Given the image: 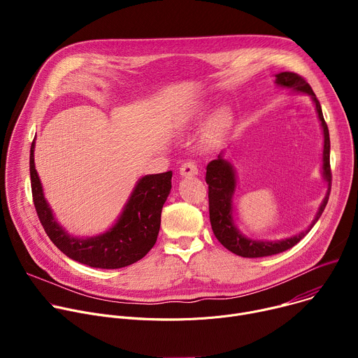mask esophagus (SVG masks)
Wrapping results in <instances>:
<instances>
[{
	"instance_id": "obj_1",
	"label": "esophagus",
	"mask_w": 358,
	"mask_h": 358,
	"mask_svg": "<svg viewBox=\"0 0 358 358\" xmlns=\"http://www.w3.org/2000/svg\"><path fill=\"white\" fill-rule=\"evenodd\" d=\"M180 174L187 177V176H196L198 174V167L196 163L194 160H188L185 163H182V166L180 167Z\"/></svg>"
}]
</instances>
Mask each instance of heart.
I'll return each mask as SVG.
<instances>
[{
	"mask_svg": "<svg viewBox=\"0 0 358 358\" xmlns=\"http://www.w3.org/2000/svg\"><path fill=\"white\" fill-rule=\"evenodd\" d=\"M229 122V115L227 110H218L210 120V123L206 127V133H203V137L208 143H214L225 130Z\"/></svg>",
	"mask_w": 358,
	"mask_h": 358,
	"instance_id": "heart-1",
	"label": "heart"
}]
</instances>
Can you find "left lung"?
Wrapping results in <instances>:
<instances>
[{"instance_id": "1", "label": "left lung", "mask_w": 358, "mask_h": 358, "mask_svg": "<svg viewBox=\"0 0 358 358\" xmlns=\"http://www.w3.org/2000/svg\"><path fill=\"white\" fill-rule=\"evenodd\" d=\"M275 83L280 87H290L297 92H304L312 96L316 110L319 115V119L322 122L323 127V134H324V148H323V176L327 181V194L326 198L323 199L322 206L319 208V213L312 222V225L292 236L283 241H253L246 236H243L234 225L232 220V195L235 191V171L232 166L224 160L222 152L218 156L217 160H213L207 166V174H206V181L208 184V203H210V221L211 227L214 231V235L217 239L231 252L235 255H239V257L243 258H262V257H271V255H276L280 252H285L290 248H293L303 236H306L313 225L317 222L320 215L323 214L330 189H331V169H330V136H329V127L327 123L324 122L323 112L320 101L317 100L313 89L308 83L303 76L294 73V72H280L275 75Z\"/></svg>"}]
</instances>
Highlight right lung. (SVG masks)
<instances>
[{
    "instance_id": "right-lung-1",
    "label": "right lung",
    "mask_w": 358,
    "mask_h": 358,
    "mask_svg": "<svg viewBox=\"0 0 358 358\" xmlns=\"http://www.w3.org/2000/svg\"><path fill=\"white\" fill-rule=\"evenodd\" d=\"M34 147L35 138L29 155L34 206L46 235L61 252L76 262L100 269L124 268L145 257L159 236L162 210L171 189V171L143 177L113 228L103 235L79 239L69 236L54 220L35 170Z\"/></svg>"
}]
</instances>
